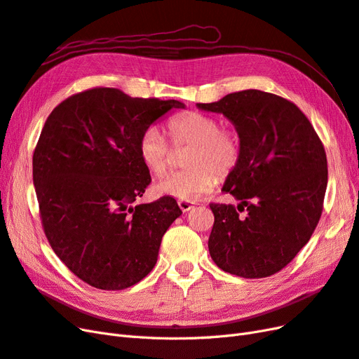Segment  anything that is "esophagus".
<instances>
[{
  "label": "esophagus",
  "instance_id": "esophagus-1",
  "mask_svg": "<svg viewBox=\"0 0 359 359\" xmlns=\"http://www.w3.org/2000/svg\"><path fill=\"white\" fill-rule=\"evenodd\" d=\"M178 205H180V208H181V211H182V212H189L191 208H194V203H193V202L180 201V202H178Z\"/></svg>",
  "mask_w": 359,
  "mask_h": 359
}]
</instances>
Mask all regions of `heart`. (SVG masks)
I'll list each match as a JSON object with an SVG mask.
<instances>
[{
  "label": "heart",
  "mask_w": 359,
  "mask_h": 359,
  "mask_svg": "<svg viewBox=\"0 0 359 359\" xmlns=\"http://www.w3.org/2000/svg\"><path fill=\"white\" fill-rule=\"evenodd\" d=\"M168 135L175 147H190L184 165L187 169L169 172L154 186L161 196L193 202L212 190L217 175L226 177L241 157V142L233 130L220 128L214 116L187 112L168 123ZM139 158L151 173L166 170L172 149L157 127H149L137 144Z\"/></svg>",
  "instance_id": "heart-1"
}]
</instances>
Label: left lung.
Segmentation results:
<instances>
[{"instance_id":"8db88e82","label":"left lung","mask_w":359,"mask_h":359,"mask_svg":"<svg viewBox=\"0 0 359 359\" xmlns=\"http://www.w3.org/2000/svg\"><path fill=\"white\" fill-rule=\"evenodd\" d=\"M201 111L224 115L241 142V157L223 191L245 209L211 203L210 255L226 273L264 278L283 269L310 240L328 184L327 154L298 106L276 94L245 90Z\"/></svg>"}]
</instances>
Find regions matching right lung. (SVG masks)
Returning a JSON list of instances; mask_svg holds the SVG:
<instances>
[{
	"instance_id": "add662e5",
	"label": "right lung",
	"mask_w": 359,
	"mask_h": 359,
	"mask_svg": "<svg viewBox=\"0 0 359 359\" xmlns=\"http://www.w3.org/2000/svg\"><path fill=\"white\" fill-rule=\"evenodd\" d=\"M184 107L93 88L48 116L32 156L41 224L55 255L90 286L123 290L154 268L182 211L169 196L133 205L151 182L137 144L158 118Z\"/></svg>"
}]
</instances>
